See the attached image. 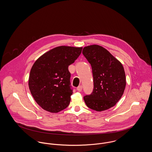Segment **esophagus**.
Instances as JSON below:
<instances>
[{
    "label": "esophagus",
    "mask_w": 152,
    "mask_h": 152,
    "mask_svg": "<svg viewBox=\"0 0 152 152\" xmlns=\"http://www.w3.org/2000/svg\"><path fill=\"white\" fill-rule=\"evenodd\" d=\"M82 89H83L82 86H79L77 88V90L79 92H81V91H82Z\"/></svg>",
    "instance_id": "obj_1"
}]
</instances>
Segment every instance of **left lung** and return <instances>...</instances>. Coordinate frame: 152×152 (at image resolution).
Wrapping results in <instances>:
<instances>
[{
    "instance_id": "1",
    "label": "left lung",
    "mask_w": 152,
    "mask_h": 152,
    "mask_svg": "<svg viewBox=\"0 0 152 152\" xmlns=\"http://www.w3.org/2000/svg\"><path fill=\"white\" fill-rule=\"evenodd\" d=\"M82 53L91 65L94 78L92 94L84 96L87 106L96 111L114 106L124 94L126 84L122 64L99 45L86 46Z\"/></svg>"
}]
</instances>
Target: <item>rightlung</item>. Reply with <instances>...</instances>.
Returning a JSON list of instances; mask_svg holds the SVG:
<instances>
[{"label": "right lung", "instance_id": "1", "mask_svg": "<svg viewBox=\"0 0 152 152\" xmlns=\"http://www.w3.org/2000/svg\"><path fill=\"white\" fill-rule=\"evenodd\" d=\"M82 49L58 46L34 63L30 72L28 87L37 103L44 110L56 113L69 106L73 91L68 66L79 57Z\"/></svg>", "mask_w": 152, "mask_h": 152}]
</instances>
